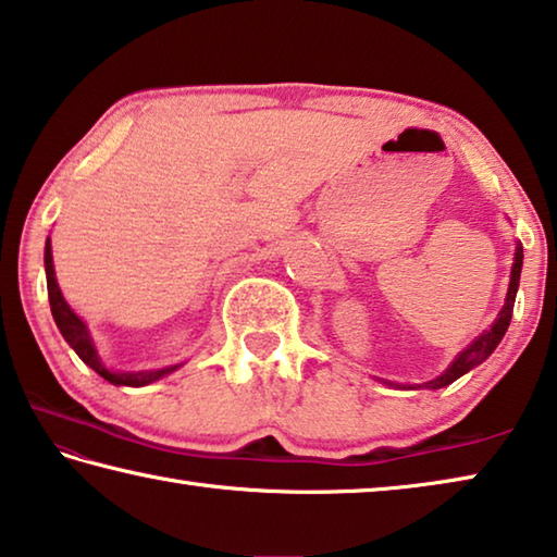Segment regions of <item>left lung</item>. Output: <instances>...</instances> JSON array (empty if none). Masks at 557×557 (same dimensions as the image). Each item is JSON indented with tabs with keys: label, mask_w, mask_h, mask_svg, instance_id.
Returning <instances> with one entry per match:
<instances>
[{
	"label": "left lung",
	"mask_w": 557,
	"mask_h": 557,
	"mask_svg": "<svg viewBox=\"0 0 557 557\" xmlns=\"http://www.w3.org/2000/svg\"><path fill=\"white\" fill-rule=\"evenodd\" d=\"M521 265H523V248H516L513 270H511V285H508L506 305H504L502 312H498V319L494 322V326L488 329V332H484L482 336H479L474 344L467 346L465 351H461V354L455 358V363H451L449 369L440 375V379L422 383L420 388H445V385L455 383V381L459 379V375H465L467 371L474 369V366L482 363L484 358L492 356V351H494V348L498 346V342H502L504 334H506L508 322H511L513 301H516V289H518V277H521Z\"/></svg>",
	"instance_id": "8db88e82"
}]
</instances>
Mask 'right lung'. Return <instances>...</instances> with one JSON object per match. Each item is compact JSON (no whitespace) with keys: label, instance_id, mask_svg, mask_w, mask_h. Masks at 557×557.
<instances>
[{"label":"right lung","instance_id":"right-lung-1","mask_svg":"<svg viewBox=\"0 0 557 557\" xmlns=\"http://www.w3.org/2000/svg\"><path fill=\"white\" fill-rule=\"evenodd\" d=\"M44 265H46V285H49V305H51V314L55 326L61 329V334L65 342L71 344L75 354L81 356V361L90 366L92 371L102 379L115 383V385H129V388H143V385H149L162 379V375L172 373L176 366H169V369H159V371H137V373H112L106 366L100 363V358L96 354V346H92L88 329L83 324L81 317L73 314V309L65 305V299L61 295L59 285H55V275H53V258H51V243H46V252H44Z\"/></svg>","mask_w":557,"mask_h":557}]
</instances>
